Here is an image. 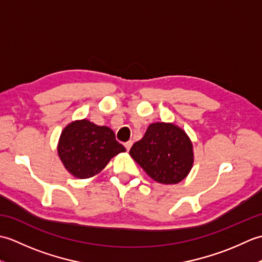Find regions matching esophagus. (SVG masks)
Segmentation results:
<instances>
[{
  "label": "esophagus",
  "mask_w": 262,
  "mask_h": 262,
  "mask_svg": "<svg viewBox=\"0 0 262 262\" xmlns=\"http://www.w3.org/2000/svg\"><path fill=\"white\" fill-rule=\"evenodd\" d=\"M124 145H125V147H126L127 151H129L130 147H132V145H133V142H132V141H128V142H126V143L124 144Z\"/></svg>",
  "instance_id": "34e87169"
}]
</instances>
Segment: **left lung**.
<instances>
[{
	"label": "left lung",
	"mask_w": 262,
	"mask_h": 262,
	"mask_svg": "<svg viewBox=\"0 0 262 262\" xmlns=\"http://www.w3.org/2000/svg\"><path fill=\"white\" fill-rule=\"evenodd\" d=\"M130 157L154 181L176 185L190 172L193 146L187 133L172 122H153L142 140L129 151Z\"/></svg>",
	"instance_id": "obj_1"
}]
</instances>
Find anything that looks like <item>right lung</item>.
I'll use <instances>...</instances> for the list:
<instances>
[{
	"label": "right lung",
	"instance_id": "add662e5",
	"mask_svg": "<svg viewBox=\"0 0 262 262\" xmlns=\"http://www.w3.org/2000/svg\"><path fill=\"white\" fill-rule=\"evenodd\" d=\"M125 151L109 127L98 126L88 119L70 122L62 130L57 145L65 169L77 179L100 173L111 159Z\"/></svg>",
	"mask_w": 262,
	"mask_h": 262
}]
</instances>
